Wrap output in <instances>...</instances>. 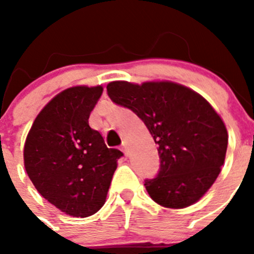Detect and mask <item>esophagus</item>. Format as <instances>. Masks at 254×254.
I'll list each match as a JSON object with an SVG mask.
<instances>
[{"instance_id": "1", "label": "esophagus", "mask_w": 254, "mask_h": 254, "mask_svg": "<svg viewBox=\"0 0 254 254\" xmlns=\"http://www.w3.org/2000/svg\"><path fill=\"white\" fill-rule=\"evenodd\" d=\"M122 150H123V152H124V155L127 157V156H129V151H127V143H124V145H123Z\"/></svg>"}]
</instances>
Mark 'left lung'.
Listing matches in <instances>:
<instances>
[{
	"label": "left lung",
	"mask_w": 254,
	"mask_h": 254,
	"mask_svg": "<svg viewBox=\"0 0 254 254\" xmlns=\"http://www.w3.org/2000/svg\"><path fill=\"white\" fill-rule=\"evenodd\" d=\"M107 91L114 103L131 109L145 123L158 145L160 172L145 181L151 199L171 209L200 200L221 172L229 140L224 120L211 104L172 81H113Z\"/></svg>",
	"instance_id": "left-lung-1"
}]
</instances>
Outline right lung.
Wrapping results in <instances>:
<instances>
[{"mask_svg":"<svg viewBox=\"0 0 254 254\" xmlns=\"http://www.w3.org/2000/svg\"><path fill=\"white\" fill-rule=\"evenodd\" d=\"M102 86L64 89L40 111L24 143V168L35 189L73 217H87L104 205L123 156L108 148L88 124Z\"/></svg>","mask_w":254,"mask_h":254,"instance_id":"obj_1","label":"right lung"}]
</instances>
